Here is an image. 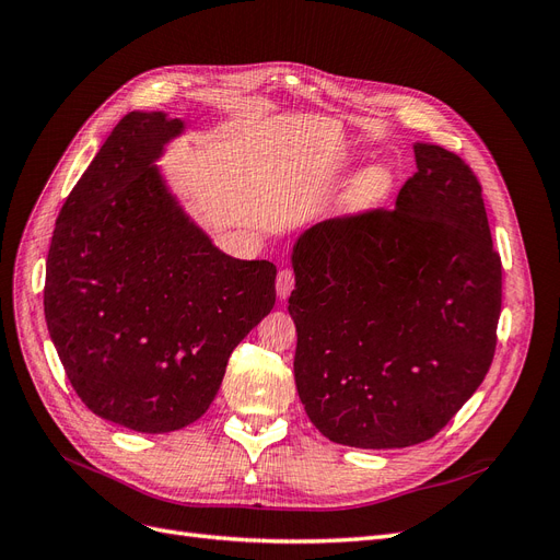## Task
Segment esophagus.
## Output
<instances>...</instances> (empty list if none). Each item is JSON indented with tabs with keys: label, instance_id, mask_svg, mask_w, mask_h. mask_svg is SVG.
I'll return each instance as SVG.
<instances>
[{
	"label": "esophagus",
	"instance_id": "obj_1",
	"mask_svg": "<svg viewBox=\"0 0 560 560\" xmlns=\"http://www.w3.org/2000/svg\"><path fill=\"white\" fill-rule=\"evenodd\" d=\"M292 290H294V273H292L290 268H284V270H280V273H278L276 292H278L280 299H287V296L292 294Z\"/></svg>",
	"mask_w": 560,
	"mask_h": 560
}]
</instances>
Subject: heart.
Returning <instances> with one entry per match:
<instances>
[{
    "mask_svg": "<svg viewBox=\"0 0 560 560\" xmlns=\"http://www.w3.org/2000/svg\"><path fill=\"white\" fill-rule=\"evenodd\" d=\"M393 191V175H389L387 167L374 165L366 167L350 182L341 198V210L348 217H360L371 210H376L381 202Z\"/></svg>",
    "mask_w": 560,
    "mask_h": 560,
    "instance_id": "heart-1",
    "label": "heart"
}]
</instances>
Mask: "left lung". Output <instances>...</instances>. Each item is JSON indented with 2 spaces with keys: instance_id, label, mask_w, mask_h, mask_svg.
I'll list each match as a JSON object with an SVG mask.
<instances>
[{
  "instance_id": "obj_1",
  "label": "left lung",
  "mask_w": 560,
  "mask_h": 560,
  "mask_svg": "<svg viewBox=\"0 0 560 560\" xmlns=\"http://www.w3.org/2000/svg\"><path fill=\"white\" fill-rule=\"evenodd\" d=\"M413 151L395 210L329 219L292 249L296 389L313 425L343 446L428 442L495 354L502 264L481 184L444 147Z\"/></svg>"
}]
</instances>
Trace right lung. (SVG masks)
I'll return each instance as SVG.
<instances>
[{
	"mask_svg": "<svg viewBox=\"0 0 560 560\" xmlns=\"http://www.w3.org/2000/svg\"><path fill=\"white\" fill-rule=\"evenodd\" d=\"M184 121L130 112L67 196L46 259L44 315L89 409L135 432L191 425L233 348L273 311L276 266L233 259L156 167Z\"/></svg>",
	"mask_w": 560,
	"mask_h": 560,
	"instance_id": "right-lung-1",
	"label": "right lung"
}]
</instances>
